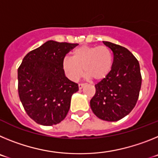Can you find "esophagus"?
<instances>
[{
	"label": "esophagus",
	"mask_w": 158,
	"mask_h": 158,
	"mask_svg": "<svg viewBox=\"0 0 158 158\" xmlns=\"http://www.w3.org/2000/svg\"><path fill=\"white\" fill-rule=\"evenodd\" d=\"M85 84H79V85H78V87H79V89H83V87H84V86H85Z\"/></svg>",
	"instance_id": "obj_1"
}]
</instances>
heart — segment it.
<instances>
[{"label":"heart","mask_w":158,"mask_h":158,"mask_svg":"<svg viewBox=\"0 0 158 158\" xmlns=\"http://www.w3.org/2000/svg\"><path fill=\"white\" fill-rule=\"evenodd\" d=\"M112 63V53L106 46H82L75 49L72 58H64L62 66L68 77L73 81L79 80L84 70L89 79L100 81L109 73Z\"/></svg>","instance_id":"obj_1"}]
</instances>
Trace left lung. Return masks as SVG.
Wrapping results in <instances>:
<instances>
[{
  "mask_svg": "<svg viewBox=\"0 0 158 158\" xmlns=\"http://www.w3.org/2000/svg\"><path fill=\"white\" fill-rule=\"evenodd\" d=\"M113 52L111 71L95 85L96 93L90 107L100 119L115 122L127 115L135 107L142 85L139 61L127 48L103 41Z\"/></svg>",
  "mask_w": 158,
  "mask_h": 158,
  "instance_id": "obj_1",
  "label": "left lung"
}]
</instances>
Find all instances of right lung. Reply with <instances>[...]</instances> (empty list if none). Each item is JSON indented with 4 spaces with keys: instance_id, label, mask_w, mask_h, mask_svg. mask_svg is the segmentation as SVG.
<instances>
[{
    "instance_id": "obj_1",
    "label": "right lung",
    "mask_w": 158,
    "mask_h": 158,
    "mask_svg": "<svg viewBox=\"0 0 158 158\" xmlns=\"http://www.w3.org/2000/svg\"><path fill=\"white\" fill-rule=\"evenodd\" d=\"M77 43L49 40L30 51L18 69V92L31 118L43 126L62 122L77 84L65 77L62 62Z\"/></svg>"
}]
</instances>
